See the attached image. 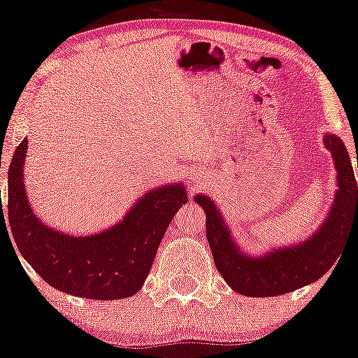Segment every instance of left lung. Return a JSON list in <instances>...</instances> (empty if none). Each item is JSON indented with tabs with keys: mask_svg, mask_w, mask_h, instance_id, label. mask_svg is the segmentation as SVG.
Segmentation results:
<instances>
[{
	"mask_svg": "<svg viewBox=\"0 0 358 358\" xmlns=\"http://www.w3.org/2000/svg\"><path fill=\"white\" fill-rule=\"evenodd\" d=\"M323 143L334 158L338 188L318 229L294 245L268 249L262 254L244 252L234 239L219 205L203 193L193 199L205 212L207 241L217 271L236 293L250 298L291 293L318 281L338 261L350 225H358V188L350 155L342 139L327 133Z\"/></svg>",
	"mask_w": 358,
	"mask_h": 358,
	"instance_id": "left-lung-1",
	"label": "left lung"
}]
</instances>
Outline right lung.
I'll return each mask as SVG.
<instances>
[{"instance_id": "add662e5", "label": "right lung", "mask_w": 358, "mask_h": 358, "mask_svg": "<svg viewBox=\"0 0 358 358\" xmlns=\"http://www.w3.org/2000/svg\"><path fill=\"white\" fill-rule=\"evenodd\" d=\"M27 150L24 138L8 170V222L24 261L52 287L72 296L109 301L136 294L171 219L188 202L183 185L151 188L117 224L96 234L73 236L50 227L28 202L23 175Z\"/></svg>"}]
</instances>
